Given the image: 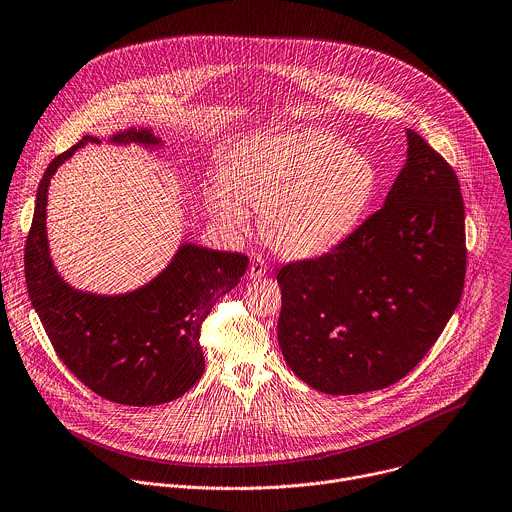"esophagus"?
Returning <instances> with one entry per match:
<instances>
[{
    "instance_id": "esophagus-1",
    "label": "esophagus",
    "mask_w": 512,
    "mask_h": 512,
    "mask_svg": "<svg viewBox=\"0 0 512 512\" xmlns=\"http://www.w3.org/2000/svg\"><path fill=\"white\" fill-rule=\"evenodd\" d=\"M266 270H268L266 260L260 254H252L250 266H248V276L250 278H262L266 274Z\"/></svg>"
}]
</instances>
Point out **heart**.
I'll list each match as a JSON object with an SVG mask.
<instances>
[{"mask_svg":"<svg viewBox=\"0 0 512 512\" xmlns=\"http://www.w3.org/2000/svg\"><path fill=\"white\" fill-rule=\"evenodd\" d=\"M374 162L325 132L258 138L223 168V185L205 193L211 217L244 232L260 213L264 242L287 258L317 256L342 242L376 191Z\"/></svg>","mask_w":512,"mask_h":512,"instance_id":"b5f03b06","label":"heart"}]
</instances>
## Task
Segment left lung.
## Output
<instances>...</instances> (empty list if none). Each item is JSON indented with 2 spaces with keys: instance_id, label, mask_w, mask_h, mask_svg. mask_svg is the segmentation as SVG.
<instances>
[{
  "instance_id": "1",
  "label": "left lung",
  "mask_w": 512,
  "mask_h": 512,
  "mask_svg": "<svg viewBox=\"0 0 512 512\" xmlns=\"http://www.w3.org/2000/svg\"><path fill=\"white\" fill-rule=\"evenodd\" d=\"M407 138L384 205L329 252L276 274L282 356L319 392L399 382L460 305L468 254L460 181L417 132Z\"/></svg>"
}]
</instances>
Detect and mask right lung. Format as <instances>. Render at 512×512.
Returning <instances> with one entry per match:
<instances>
[{
  "label": "right lung",
  "mask_w": 512,
  "mask_h": 512,
  "mask_svg": "<svg viewBox=\"0 0 512 512\" xmlns=\"http://www.w3.org/2000/svg\"><path fill=\"white\" fill-rule=\"evenodd\" d=\"M111 140L160 142L148 130H128ZM87 142L99 144L83 136L48 164L38 185L24 248L28 295L56 356L87 388L118 405H164L201 378V325L217 299L238 285L248 256L185 244L162 274L134 293L101 297L69 287L48 254L46 193L56 168Z\"/></svg>",
  "instance_id": "add662e5"
}]
</instances>
